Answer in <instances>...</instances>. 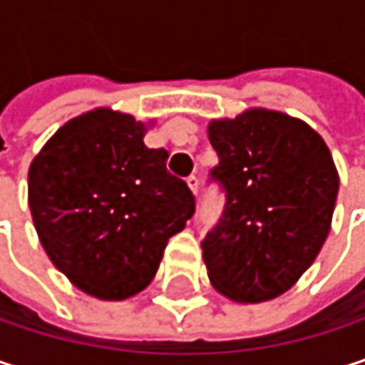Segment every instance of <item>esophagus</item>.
Returning a JSON list of instances; mask_svg holds the SVG:
<instances>
[{
	"mask_svg": "<svg viewBox=\"0 0 365 365\" xmlns=\"http://www.w3.org/2000/svg\"><path fill=\"white\" fill-rule=\"evenodd\" d=\"M185 182H187V185H190L192 194L196 196V194H198V185H200V182H198V178H196V175H190V178H187Z\"/></svg>",
	"mask_w": 365,
	"mask_h": 365,
	"instance_id": "obj_1",
	"label": "esophagus"
}]
</instances>
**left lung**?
Wrapping results in <instances>:
<instances>
[{
  "label": "left lung",
  "instance_id": "1",
  "mask_svg": "<svg viewBox=\"0 0 365 365\" xmlns=\"http://www.w3.org/2000/svg\"><path fill=\"white\" fill-rule=\"evenodd\" d=\"M209 140L219 156L211 180L225 194L202 240L211 284L238 303L276 299L328 238L339 194L330 150L307 123L265 108L211 120Z\"/></svg>",
  "mask_w": 365,
  "mask_h": 365
}]
</instances>
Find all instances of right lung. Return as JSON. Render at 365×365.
Masks as SVG:
<instances>
[{
  "label": "right lung",
  "instance_id": "add662e5",
  "mask_svg": "<svg viewBox=\"0 0 365 365\" xmlns=\"http://www.w3.org/2000/svg\"><path fill=\"white\" fill-rule=\"evenodd\" d=\"M144 133L131 115L96 108L62 125L29 169V207L51 263L102 301L144 290L194 215L187 183Z\"/></svg>",
  "mask_w": 365,
  "mask_h": 365
}]
</instances>
